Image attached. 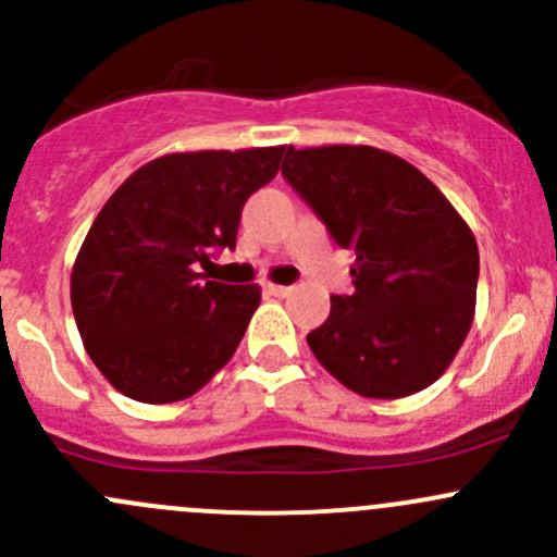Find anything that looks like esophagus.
<instances>
[{"mask_svg":"<svg viewBox=\"0 0 557 557\" xmlns=\"http://www.w3.org/2000/svg\"><path fill=\"white\" fill-rule=\"evenodd\" d=\"M267 290H269V294H272V296H280V299L290 294L288 285H267Z\"/></svg>","mask_w":557,"mask_h":557,"instance_id":"34e87169","label":"esophagus"}]
</instances>
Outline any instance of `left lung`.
<instances>
[{"instance_id":"1","label":"left lung","mask_w":557,"mask_h":557,"mask_svg":"<svg viewBox=\"0 0 557 557\" xmlns=\"http://www.w3.org/2000/svg\"><path fill=\"white\" fill-rule=\"evenodd\" d=\"M283 177L336 245L356 256L350 296L307 334L350 391L401 398L450 367L474 318L480 252L440 188L369 145L285 150Z\"/></svg>"}]
</instances>
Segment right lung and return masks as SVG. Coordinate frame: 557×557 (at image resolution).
<instances>
[{
    "label": "right lung",
    "mask_w": 557,
    "mask_h": 557,
    "mask_svg": "<svg viewBox=\"0 0 557 557\" xmlns=\"http://www.w3.org/2000/svg\"><path fill=\"white\" fill-rule=\"evenodd\" d=\"M285 148L172 153L107 199L72 269V312L99 372L145 404L188 398L226 367L261 294L207 280Z\"/></svg>",
    "instance_id": "right-lung-1"
}]
</instances>
